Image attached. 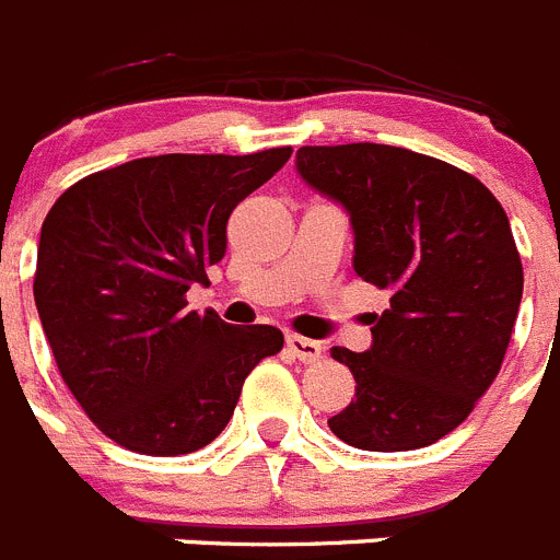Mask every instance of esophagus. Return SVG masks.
Returning <instances> with one entry per match:
<instances>
[{"instance_id":"esophagus-1","label":"esophagus","mask_w":560,"mask_h":560,"mask_svg":"<svg viewBox=\"0 0 560 560\" xmlns=\"http://www.w3.org/2000/svg\"><path fill=\"white\" fill-rule=\"evenodd\" d=\"M285 348H289V353L294 355V359L300 361H319L323 359V345L314 339H303V336H285Z\"/></svg>"}]
</instances>
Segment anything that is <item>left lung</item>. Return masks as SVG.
Segmentation results:
<instances>
[{
  "label": "left lung",
  "instance_id": "1",
  "mask_svg": "<svg viewBox=\"0 0 560 560\" xmlns=\"http://www.w3.org/2000/svg\"><path fill=\"white\" fill-rule=\"evenodd\" d=\"M300 179L348 212L353 269L389 291L330 432L364 452H412L457 429L502 368L524 275L511 221L471 173L375 142L305 145Z\"/></svg>",
  "mask_w": 560,
  "mask_h": 560
}]
</instances>
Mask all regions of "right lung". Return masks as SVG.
Segmentation results:
<instances>
[{
  "label": "right lung",
  "mask_w": 560,
  "mask_h": 560,
  "mask_svg": "<svg viewBox=\"0 0 560 560\" xmlns=\"http://www.w3.org/2000/svg\"><path fill=\"white\" fill-rule=\"evenodd\" d=\"M289 156L291 148L142 156L92 173L47 212L38 319L83 412L122 448L153 457L205 448L230 423L257 361L283 348L271 325L199 316L185 311V294L210 283L237 201Z\"/></svg>",
  "instance_id": "add662e5"
}]
</instances>
